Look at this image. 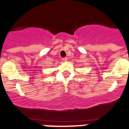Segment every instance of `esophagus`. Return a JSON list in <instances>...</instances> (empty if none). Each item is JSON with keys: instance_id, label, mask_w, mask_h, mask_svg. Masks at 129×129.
Wrapping results in <instances>:
<instances>
[{"instance_id": "obj_1", "label": "esophagus", "mask_w": 129, "mask_h": 129, "mask_svg": "<svg viewBox=\"0 0 129 129\" xmlns=\"http://www.w3.org/2000/svg\"><path fill=\"white\" fill-rule=\"evenodd\" d=\"M62 61H64V62H65V61H67V57H63L62 59Z\"/></svg>"}]
</instances>
